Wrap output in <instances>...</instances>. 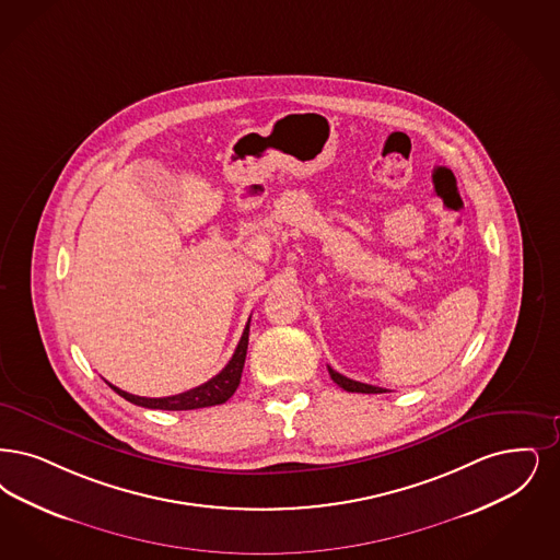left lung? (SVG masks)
<instances>
[{"label":"left lung","instance_id":"left-lung-1","mask_svg":"<svg viewBox=\"0 0 560 560\" xmlns=\"http://www.w3.org/2000/svg\"><path fill=\"white\" fill-rule=\"evenodd\" d=\"M329 369V375H331V380L336 381L339 387H343L346 392H359V394H383L385 389L383 387H375V385H369V383H360V381L348 380V377H343V375H339L337 371H334L331 366H327Z\"/></svg>","mask_w":560,"mask_h":560}]
</instances>
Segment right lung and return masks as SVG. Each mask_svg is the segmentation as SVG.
<instances>
[{
  "label": "right lung",
  "instance_id": "add662e5",
  "mask_svg": "<svg viewBox=\"0 0 560 560\" xmlns=\"http://www.w3.org/2000/svg\"><path fill=\"white\" fill-rule=\"evenodd\" d=\"M247 336H249V320H247L246 329L242 334V339L233 352L231 360L226 362L223 371L219 375H214L212 380L201 383L198 387L183 392L177 396H166V398H143V396H133L120 387H116L113 383H108L118 396H122L125 400H129L137 406L143 408H154V410H196V408H206V406H217L223 404L235 394L240 381H242V371H244V362H246Z\"/></svg>",
  "mask_w": 560,
  "mask_h": 560
}]
</instances>
